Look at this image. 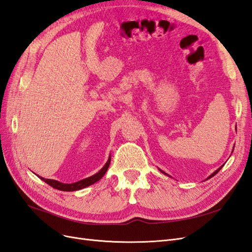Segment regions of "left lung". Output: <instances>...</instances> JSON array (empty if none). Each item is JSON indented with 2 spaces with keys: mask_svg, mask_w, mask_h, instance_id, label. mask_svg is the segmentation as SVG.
<instances>
[{
  "mask_svg": "<svg viewBox=\"0 0 252 252\" xmlns=\"http://www.w3.org/2000/svg\"><path fill=\"white\" fill-rule=\"evenodd\" d=\"M222 167H223V166H220V168H219V169H217V170H216V171H215V172H213V173H212V174H210V175H209V177H208V179H210V178H212V177H213V175H216V174H217V173H218V172H219V171H220V169H222ZM161 172H163V173H164V174H166V173H165V172H164V171H162V170H161ZM167 175H168V174H167ZM208 179H207V180H208Z\"/></svg>",
  "mask_w": 252,
  "mask_h": 252,
  "instance_id": "left-lung-1",
  "label": "left lung"
}]
</instances>
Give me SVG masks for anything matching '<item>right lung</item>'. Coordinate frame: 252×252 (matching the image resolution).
<instances>
[{
  "label": "right lung",
  "instance_id": "right-lung-1",
  "mask_svg": "<svg viewBox=\"0 0 252 252\" xmlns=\"http://www.w3.org/2000/svg\"><path fill=\"white\" fill-rule=\"evenodd\" d=\"M109 164H110V157L108 158V161L106 162V164L104 165L103 168L100 171H98L97 173L91 175V177H89V178L81 180L79 182L72 183V184H65V183H61V182L56 181V180L44 179L42 177H39V178L41 180H43L45 183H47V184L50 185L52 188L62 190V191H75V190H80V189H83V188H85V187H88L90 185L94 184L95 182L100 181L104 177V174L106 173V171H107L108 167H109Z\"/></svg>",
  "mask_w": 252,
  "mask_h": 252
}]
</instances>
